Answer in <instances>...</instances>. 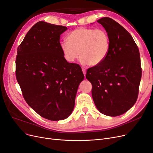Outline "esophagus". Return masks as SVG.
I'll return each instance as SVG.
<instances>
[{"label": "esophagus", "mask_w": 153, "mask_h": 153, "mask_svg": "<svg viewBox=\"0 0 153 153\" xmlns=\"http://www.w3.org/2000/svg\"><path fill=\"white\" fill-rule=\"evenodd\" d=\"M82 72H83V74H84V76H86V69H84V68H82Z\"/></svg>", "instance_id": "obj_1"}]
</instances>
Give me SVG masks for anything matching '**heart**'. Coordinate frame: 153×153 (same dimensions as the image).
<instances>
[{
  "instance_id": "1",
  "label": "heart",
  "mask_w": 153,
  "mask_h": 153,
  "mask_svg": "<svg viewBox=\"0 0 153 153\" xmlns=\"http://www.w3.org/2000/svg\"><path fill=\"white\" fill-rule=\"evenodd\" d=\"M60 49L65 59L70 63L79 54L82 64L97 66L110 53V38L104 29L79 27L68 34L66 42L60 43Z\"/></svg>"
}]
</instances>
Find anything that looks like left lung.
I'll return each mask as SVG.
<instances>
[{
	"label": "left lung",
	"instance_id": "1",
	"mask_svg": "<svg viewBox=\"0 0 153 153\" xmlns=\"http://www.w3.org/2000/svg\"><path fill=\"white\" fill-rule=\"evenodd\" d=\"M108 32L110 50L100 65L87 70L92 97L97 109L116 117L127 111L138 97L142 76L140 53L132 36L119 23L104 17L97 21Z\"/></svg>",
	"mask_w": 153,
	"mask_h": 153
}]
</instances>
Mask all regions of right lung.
<instances>
[{
  "label": "right lung",
  "mask_w": 153,
  "mask_h": 153,
  "mask_svg": "<svg viewBox=\"0 0 153 153\" xmlns=\"http://www.w3.org/2000/svg\"><path fill=\"white\" fill-rule=\"evenodd\" d=\"M66 26L39 21L19 45L16 76L31 108L50 120H64L74 109L77 88L84 79L80 65L69 63L60 49Z\"/></svg>",
  "instance_id": "right-lung-1"
}]
</instances>
